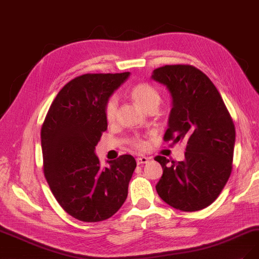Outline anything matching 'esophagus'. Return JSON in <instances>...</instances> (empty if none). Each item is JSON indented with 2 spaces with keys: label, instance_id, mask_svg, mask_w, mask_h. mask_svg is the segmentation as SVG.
I'll use <instances>...</instances> for the list:
<instances>
[{
  "label": "esophagus",
  "instance_id": "34e87169",
  "mask_svg": "<svg viewBox=\"0 0 259 259\" xmlns=\"http://www.w3.org/2000/svg\"><path fill=\"white\" fill-rule=\"evenodd\" d=\"M147 162H148V158L147 157L142 156V157H138L137 158V163L138 164H144V163H147Z\"/></svg>",
  "mask_w": 259,
  "mask_h": 259
}]
</instances>
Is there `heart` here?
<instances>
[{"label": "heart", "instance_id": "b5f03b06", "mask_svg": "<svg viewBox=\"0 0 259 259\" xmlns=\"http://www.w3.org/2000/svg\"><path fill=\"white\" fill-rule=\"evenodd\" d=\"M131 97L135 99V101L140 105L141 108L144 109L145 111L150 107H158L160 103V94L159 92L154 88V86L148 83H139L136 84L131 89ZM117 109H118V99L116 96H111V97L105 101L104 104V117L108 122H113L116 118L117 115ZM135 144L143 148L144 147V143L142 141H136Z\"/></svg>", "mask_w": 259, "mask_h": 259}]
</instances>
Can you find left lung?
Wrapping results in <instances>:
<instances>
[{
  "label": "left lung",
  "instance_id": "left-lung-1",
  "mask_svg": "<svg viewBox=\"0 0 259 259\" xmlns=\"http://www.w3.org/2000/svg\"><path fill=\"white\" fill-rule=\"evenodd\" d=\"M151 79L164 85L171 97L164 141L187 143L184 161L155 158L163 168L156 190L170 207L197 211L214 202L231 176L233 119L213 83L193 66L160 67Z\"/></svg>",
  "mask_w": 259,
  "mask_h": 259
}]
</instances>
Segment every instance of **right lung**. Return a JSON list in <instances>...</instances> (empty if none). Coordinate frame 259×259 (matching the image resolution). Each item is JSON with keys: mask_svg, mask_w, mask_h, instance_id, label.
I'll list each match as a JSON object with an SVG mask.
<instances>
[{"mask_svg": "<svg viewBox=\"0 0 259 259\" xmlns=\"http://www.w3.org/2000/svg\"><path fill=\"white\" fill-rule=\"evenodd\" d=\"M130 72L88 73L57 94L41 127L44 173L65 211L99 222L118 211L128 195L136 159L122 155L101 167L95 147L107 130L104 104Z\"/></svg>", "mask_w": 259, "mask_h": 259, "instance_id": "obj_1", "label": "right lung"}]
</instances>
